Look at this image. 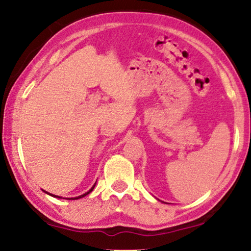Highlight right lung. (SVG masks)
I'll use <instances>...</instances> for the list:
<instances>
[{
  "instance_id": "obj_1",
  "label": "right lung",
  "mask_w": 251,
  "mask_h": 251,
  "mask_svg": "<svg viewBox=\"0 0 251 251\" xmlns=\"http://www.w3.org/2000/svg\"><path fill=\"white\" fill-rule=\"evenodd\" d=\"M95 185H96V182H95L94 185H93L92 188H91L90 190H88L87 193H85V194H83V195H80V196H78V197H74V198H67V199H70V201H75V199H79V198H83V197H85V196H86V195H88V194H90V193H92V192H93V189H94ZM44 192H45V190H44ZM45 193L48 194V195H50V196H53V197H56V198H62V197H59V196H56V195H52V194H50V193H48V192H45Z\"/></svg>"
}]
</instances>
